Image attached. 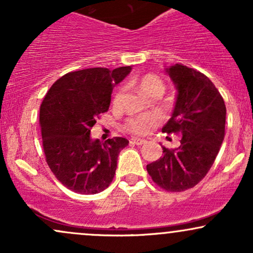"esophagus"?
<instances>
[{"mask_svg":"<svg viewBox=\"0 0 253 253\" xmlns=\"http://www.w3.org/2000/svg\"><path fill=\"white\" fill-rule=\"evenodd\" d=\"M130 143L134 145H143L146 143V140H144V139H140V138H132L130 139Z\"/></svg>","mask_w":253,"mask_h":253,"instance_id":"esophagus-1","label":"esophagus"}]
</instances>
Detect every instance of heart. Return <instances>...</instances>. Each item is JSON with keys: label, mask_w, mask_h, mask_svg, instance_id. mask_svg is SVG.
<instances>
[{"label": "heart", "mask_w": 253, "mask_h": 253, "mask_svg": "<svg viewBox=\"0 0 253 253\" xmlns=\"http://www.w3.org/2000/svg\"><path fill=\"white\" fill-rule=\"evenodd\" d=\"M134 83L145 95H147V96L150 97L161 96L164 92L163 81L159 77H157L156 75H145V76L136 80ZM119 100H120V91H118L117 94L114 95L113 103L117 104L119 102ZM157 123H158V118H157L156 115L145 114L129 119V120L127 121L126 127L127 129L133 133H136V134H145V133L150 132V129L153 128L157 125Z\"/></svg>", "instance_id": "1"}]
</instances>
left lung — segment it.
Wrapping results in <instances>:
<instances>
[{
    "label": "left lung",
    "instance_id": "left-lung-1",
    "mask_svg": "<svg viewBox=\"0 0 253 253\" xmlns=\"http://www.w3.org/2000/svg\"><path fill=\"white\" fill-rule=\"evenodd\" d=\"M177 95L172 115L162 132L181 134L173 150L147 164L153 182L168 191L195 187L215 161L225 136L226 106L213 82L200 71L175 64L165 68Z\"/></svg>",
    "mask_w": 253,
    "mask_h": 253
}]
</instances>
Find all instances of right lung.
Returning <instances> with one entry per match:
<instances>
[{"label": "right lung", "instance_id": "obj_1", "mask_svg": "<svg viewBox=\"0 0 253 253\" xmlns=\"http://www.w3.org/2000/svg\"><path fill=\"white\" fill-rule=\"evenodd\" d=\"M130 70L121 66L69 72L54 82L40 106L46 162L58 181L75 193H101L114 178L119 153L128 140L115 136L101 143L90 129L108 110L113 88Z\"/></svg>", "mask_w": 253, "mask_h": 253}]
</instances>
